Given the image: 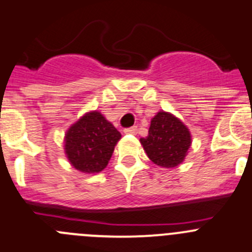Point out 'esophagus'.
Segmentation results:
<instances>
[{
	"instance_id": "esophagus-1",
	"label": "esophagus",
	"mask_w": 252,
	"mask_h": 252,
	"mask_svg": "<svg viewBox=\"0 0 252 252\" xmlns=\"http://www.w3.org/2000/svg\"><path fill=\"white\" fill-rule=\"evenodd\" d=\"M137 131H138L137 126H130V128L124 129V133L126 134H137Z\"/></svg>"
}]
</instances>
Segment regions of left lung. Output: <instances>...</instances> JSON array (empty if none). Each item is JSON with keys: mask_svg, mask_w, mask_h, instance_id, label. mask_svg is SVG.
I'll return each instance as SVG.
<instances>
[{"mask_svg": "<svg viewBox=\"0 0 252 252\" xmlns=\"http://www.w3.org/2000/svg\"><path fill=\"white\" fill-rule=\"evenodd\" d=\"M148 158L163 168H174L183 163L191 144L187 126L173 114L159 112L150 122L147 138H140Z\"/></svg>", "mask_w": 252, "mask_h": 252, "instance_id": "8db88e82", "label": "left lung"}]
</instances>
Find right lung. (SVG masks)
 Returning a JSON list of instances; mask_svg holds the SVG:
<instances>
[{
  "instance_id": "1",
  "label": "right lung",
  "mask_w": 252,
  "mask_h": 252,
  "mask_svg": "<svg viewBox=\"0 0 252 252\" xmlns=\"http://www.w3.org/2000/svg\"><path fill=\"white\" fill-rule=\"evenodd\" d=\"M121 137V133L99 112H89L68 129L65 154L77 170L99 173L108 165Z\"/></svg>"
}]
</instances>
